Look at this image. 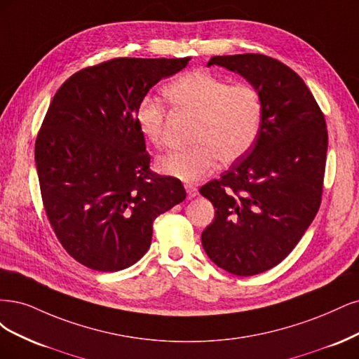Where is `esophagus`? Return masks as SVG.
<instances>
[{"label":"esophagus","mask_w":359,"mask_h":359,"mask_svg":"<svg viewBox=\"0 0 359 359\" xmlns=\"http://www.w3.org/2000/svg\"><path fill=\"white\" fill-rule=\"evenodd\" d=\"M184 189H187V192H188V198H189V200L195 198V196L198 195V189H196V188L194 187V184H191V183L184 184Z\"/></svg>","instance_id":"34e87169"}]
</instances>
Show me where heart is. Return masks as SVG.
<instances>
[{
  "label": "heart",
  "instance_id": "obj_1",
  "mask_svg": "<svg viewBox=\"0 0 359 359\" xmlns=\"http://www.w3.org/2000/svg\"><path fill=\"white\" fill-rule=\"evenodd\" d=\"M164 94L177 111L195 116L192 146L171 150L158 159L167 176L195 182L213 170L216 161L231 164L255 144L262 125V100L248 83H233L205 70L183 73L165 86ZM135 123L146 140L164 144L167 107L158 98L144 95L137 102Z\"/></svg>",
  "mask_w": 359,
  "mask_h": 359
}]
</instances>
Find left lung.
<instances>
[{"mask_svg": "<svg viewBox=\"0 0 359 359\" xmlns=\"http://www.w3.org/2000/svg\"><path fill=\"white\" fill-rule=\"evenodd\" d=\"M207 65L238 73L262 100L255 144L221 176L200 188L215 207L201 234L209 258L236 276L280 264L319 210L325 175V116L304 80L259 53L213 56Z\"/></svg>", "mask_w": 359, "mask_h": 359, "instance_id": "8db88e82", "label": "left lung"}]
</instances>
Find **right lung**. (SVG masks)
<instances>
[{
    "label": "right lung",
    "mask_w": 359,
    "mask_h": 359,
    "mask_svg": "<svg viewBox=\"0 0 359 359\" xmlns=\"http://www.w3.org/2000/svg\"><path fill=\"white\" fill-rule=\"evenodd\" d=\"M189 60L114 57L74 73L50 102L36 140L43 205L68 255L90 270L131 267L155 219L187 198L179 179L149 168L134 111Z\"/></svg>",
    "instance_id": "add662e5"
}]
</instances>
